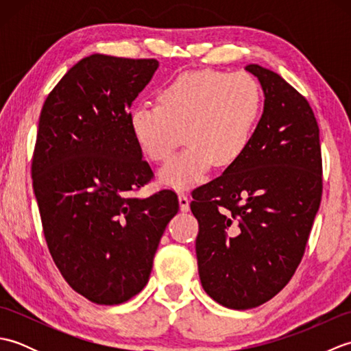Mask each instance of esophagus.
Listing matches in <instances>:
<instances>
[{"label": "esophagus", "mask_w": 351, "mask_h": 351, "mask_svg": "<svg viewBox=\"0 0 351 351\" xmlns=\"http://www.w3.org/2000/svg\"><path fill=\"white\" fill-rule=\"evenodd\" d=\"M178 200H180V208L182 213H187L190 210V200L189 196L184 195V193H180V196H178Z\"/></svg>", "instance_id": "34e87169"}]
</instances>
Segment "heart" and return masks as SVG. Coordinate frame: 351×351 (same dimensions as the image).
I'll use <instances>...</instances> for the list:
<instances>
[{
	"mask_svg": "<svg viewBox=\"0 0 351 351\" xmlns=\"http://www.w3.org/2000/svg\"><path fill=\"white\" fill-rule=\"evenodd\" d=\"M158 106H138L128 117L146 158L166 161L182 137L187 147L164 166L158 180L187 190L204 181L213 164L228 167L244 154L261 113V88L247 73L215 69L180 73L160 88Z\"/></svg>",
	"mask_w": 351,
	"mask_h": 351,
	"instance_id": "b5f03b06",
	"label": "heart"
}]
</instances>
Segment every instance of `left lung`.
I'll use <instances>...</instances> for the list:
<instances>
[{"label": "left lung", "instance_id": "obj_1", "mask_svg": "<svg viewBox=\"0 0 351 351\" xmlns=\"http://www.w3.org/2000/svg\"><path fill=\"white\" fill-rule=\"evenodd\" d=\"M264 92L249 146L193 191L196 256L206 294L230 309L268 302L299 267L322 202L319 130L309 102L278 73L245 66Z\"/></svg>", "mask_w": 351, "mask_h": 351}]
</instances>
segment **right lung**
<instances>
[{
  "label": "right lung",
  "mask_w": 351,
  "mask_h": 351,
  "mask_svg": "<svg viewBox=\"0 0 351 351\" xmlns=\"http://www.w3.org/2000/svg\"><path fill=\"white\" fill-rule=\"evenodd\" d=\"M156 69L155 58L88 56L40 111L32 178L45 240L64 280L98 304L145 288L180 210L171 190L134 196L154 173L131 134L130 108Z\"/></svg>",
  "instance_id": "obj_1"
}]
</instances>
